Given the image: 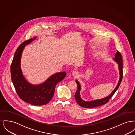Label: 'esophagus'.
I'll return each instance as SVG.
<instances>
[{"label": "esophagus", "instance_id": "1", "mask_svg": "<svg viewBox=\"0 0 135 135\" xmlns=\"http://www.w3.org/2000/svg\"><path fill=\"white\" fill-rule=\"evenodd\" d=\"M72 76L74 77H76L78 75V73L76 71H73L72 73Z\"/></svg>", "mask_w": 135, "mask_h": 135}]
</instances>
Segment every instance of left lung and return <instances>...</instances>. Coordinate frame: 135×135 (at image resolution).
Returning <instances> with one entry per match:
<instances>
[{
  "label": "left lung",
  "mask_w": 135,
  "mask_h": 135,
  "mask_svg": "<svg viewBox=\"0 0 135 135\" xmlns=\"http://www.w3.org/2000/svg\"><path fill=\"white\" fill-rule=\"evenodd\" d=\"M113 59L118 64V69L119 71V79L118 82L117 83V85H116L115 88L111 92V93L108 95V96L101 99H98L95 100L90 101H85L83 100L80 97V91L81 90V85L79 81L76 80L75 81L77 85V90L75 94V99L78 103V104L81 107L90 108H94L96 107H98L100 106H102L107 103L109 101V99L113 96L114 94L116 91L118 89L119 85L122 82V76H123V71H122V59L121 54L118 51H117L115 55V57L113 58Z\"/></svg>",
  "instance_id": "1"
}]
</instances>
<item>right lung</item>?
Listing matches in <instances>:
<instances>
[{"mask_svg": "<svg viewBox=\"0 0 135 135\" xmlns=\"http://www.w3.org/2000/svg\"><path fill=\"white\" fill-rule=\"evenodd\" d=\"M36 37L25 41L18 47L11 64V73L13 84L20 98L26 103L40 106L46 104L51 101L54 95L56 84L63 80L66 72L56 73L43 83L36 85L30 84L26 80L21 69V57L25 46Z\"/></svg>", "mask_w": 135, "mask_h": 135, "instance_id": "add662e5", "label": "right lung"}]
</instances>
